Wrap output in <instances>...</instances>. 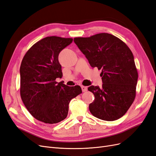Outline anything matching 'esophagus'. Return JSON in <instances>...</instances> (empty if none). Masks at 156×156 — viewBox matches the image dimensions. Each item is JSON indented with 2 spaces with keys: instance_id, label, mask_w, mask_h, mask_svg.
<instances>
[{
  "instance_id": "esophagus-1",
  "label": "esophagus",
  "mask_w": 156,
  "mask_h": 156,
  "mask_svg": "<svg viewBox=\"0 0 156 156\" xmlns=\"http://www.w3.org/2000/svg\"><path fill=\"white\" fill-rule=\"evenodd\" d=\"M81 88H82V91H83V92H85V91H87V87L83 86V85H82V86H81Z\"/></svg>"
}]
</instances>
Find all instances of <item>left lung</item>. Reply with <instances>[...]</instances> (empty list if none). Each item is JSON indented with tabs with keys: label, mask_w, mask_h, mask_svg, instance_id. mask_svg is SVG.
I'll return each mask as SVG.
<instances>
[{
	"label": "left lung",
	"mask_w": 156,
	"mask_h": 156,
	"mask_svg": "<svg viewBox=\"0 0 156 156\" xmlns=\"http://www.w3.org/2000/svg\"><path fill=\"white\" fill-rule=\"evenodd\" d=\"M74 41L92 67L102 70V87L91 85L94 101L89 111L98 119L113 121L122 117L134 101L138 73L131 50L122 40L108 33Z\"/></svg>",
	"instance_id": "left-lung-1"
}]
</instances>
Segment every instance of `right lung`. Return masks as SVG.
I'll return each instance as SVG.
<instances>
[{
	"label": "right lung",
	"instance_id": "1",
	"mask_svg": "<svg viewBox=\"0 0 156 156\" xmlns=\"http://www.w3.org/2000/svg\"><path fill=\"white\" fill-rule=\"evenodd\" d=\"M72 38L50 36L30 48L20 67V93L28 111L37 120L56 124L67 117L71 100L80 93L79 85L69 87L56 82L62 78L59 52L73 42Z\"/></svg>",
	"mask_w": 156,
	"mask_h": 156
}]
</instances>
